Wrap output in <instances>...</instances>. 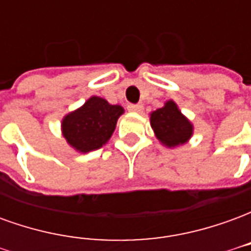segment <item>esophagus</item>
<instances>
[{"label": "esophagus", "instance_id": "34e87169", "mask_svg": "<svg viewBox=\"0 0 251 251\" xmlns=\"http://www.w3.org/2000/svg\"><path fill=\"white\" fill-rule=\"evenodd\" d=\"M127 110L129 111H133V113H141L142 110H144V106L140 103H137V104H127Z\"/></svg>", "mask_w": 251, "mask_h": 251}]
</instances>
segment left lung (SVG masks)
Returning <instances> with one entry per match:
<instances>
[{
	"label": "left lung",
	"instance_id": "obj_1",
	"mask_svg": "<svg viewBox=\"0 0 251 251\" xmlns=\"http://www.w3.org/2000/svg\"><path fill=\"white\" fill-rule=\"evenodd\" d=\"M151 126L158 141L168 148L183 145L194 133L192 124L181 114L174 100L165 102L163 107L151 113Z\"/></svg>",
	"mask_w": 251,
	"mask_h": 251
}]
</instances>
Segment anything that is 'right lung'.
Returning a JSON list of instances; mask_svg holds the SVG:
<instances>
[{
  "label": "right lung",
  "mask_w": 251,
  "mask_h": 251,
  "mask_svg": "<svg viewBox=\"0 0 251 251\" xmlns=\"http://www.w3.org/2000/svg\"><path fill=\"white\" fill-rule=\"evenodd\" d=\"M122 114L124 107L120 104H110L106 99L91 97L82 107L63 118V137L77 152L99 149L110 140Z\"/></svg>",
  "instance_id": "obj_1"
}]
</instances>
